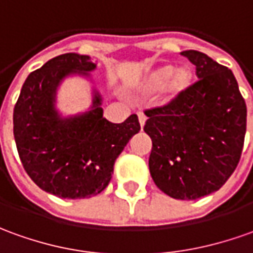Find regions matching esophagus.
<instances>
[{
    "label": "esophagus",
    "instance_id": "obj_1",
    "mask_svg": "<svg viewBox=\"0 0 253 253\" xmlns=\"http://www.w3.org/2000/svg\"><path fill=\"white\" fill-rule=\"evenodd\" d=\"M138 115V122H140L141 127H144V125H145V122H147V116H145V113L144 112H138L137 113Z\"/></svg>",
    "mask_w": 253,
    "mask_h": 253
}]
</instances>
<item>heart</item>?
Here are the masks:
<instances>
[{
    "label": "heart",
    "mask_w": 253,
    "mask_h": 253,
    "mask_svg": "<svg viewBox=\"0 0 253 253\" xmlns=\"http://www.w3.org/2000/svg\"><path fill=\"white\" fill-rule=\"evenodd\" d=\"M170 80L169 81V79ZM191 80V73L190 70L185 68H180L174 70L173 66L170 65H165L162 68L154 70L148 79L145 80V90L147 91H158L161 90L162 87L166 85L168 81V92L171 97H174L177 94H180L181 91H184Z\"/></svg>",
    "instance_id": "b5f03b06"
}]
</instances>
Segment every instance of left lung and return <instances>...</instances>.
I'll use <instances>...</instances> for the list:
<instances>
[{
    "label": "left lung",
    "instance_id": "1",
    "mask_svg": "<svg viewBox=\"0 0 253 253\" xmlns=\"http://www.w3.org/2000/svg\"><path fill=\"white\" fill-rule=\"evenodd\" d=\"M181 54L198 80L169 104L147 109L144 131L152 140L149 171L156 187L192 201L220 190L241 158L247 105L233 72L208 55Z\"/></svg>",
    "mask_w": 253,
    "mask_h": 253
}]
</instances>
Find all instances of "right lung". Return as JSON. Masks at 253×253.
<instances>
[{"label": "right lung", "instance_id": "obj_1", "mask_svg": "<svg viewBox=\"0 0 253 253\" xmlns=\"http://www.w3.org/2000/svg\"><path fill=\"white\" fill-rule=\"evenodd\" d=\"M94 69L88 55L55 56L27 76L13 109V135L26 173L59 198H90L104 191L115 161L141 128L137 115L123 123L105 119L98 92L88 112L65 119L58 115L54 102L61 80L73 73L88 76Z\"/></svg>", "mask_w": 253, "mask_h": 253}]
</instances>
